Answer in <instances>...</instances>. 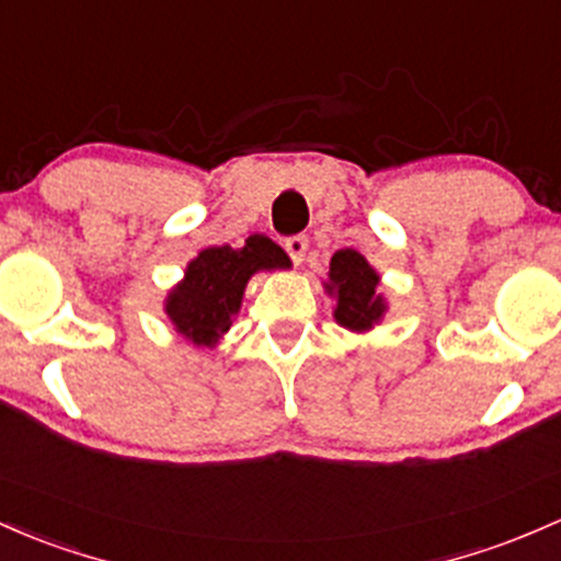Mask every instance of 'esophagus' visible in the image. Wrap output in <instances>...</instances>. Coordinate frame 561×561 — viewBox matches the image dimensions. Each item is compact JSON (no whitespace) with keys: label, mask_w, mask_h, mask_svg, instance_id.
I'll use <instances>...</instances> for the list:
<instances>
[{"label":"esophagus","mask_w":561,"mask_h":561,"mask_svg":"<svg viewBox=\"0 0 561 561\" xmlns=\"http://www.w3.org/2000/svg\"><path fill=\"white\" fill-rule=\"evenodd\" d=\"M307 245L310 243H307L305 234H294V238L286 240V251H288V256H291L294 264H302V259L307 254Z\"/></svg>","instance_id":"esophagus-1"}]
</instances>
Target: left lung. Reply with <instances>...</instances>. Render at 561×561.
<instances>
[{
    "label": "left lung",
    "instance_id": "8db88e82",
    "mask_svg": "<svg viewBox=\"0 0 561 561\" xmlns=\"http://www.w3.org/2000/svg\"><path fill=\"white\" fill-rule=\"evenodd\" d=\"M379 275L358 251L342 249L331 256L327 291L336 299L334 318L340 327L351 331H369L382 321L385 305L382 294H377Z\"/></svg>",
    "mask_w": 561,
    "mask_h": 561
}]
</instances>
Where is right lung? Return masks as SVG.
I'll list each match as a JSON object with an SVG mask.
<instances>
[{
    "instance_id": "right-lung-1",
    "label": "right lung",
    "mask_w": 561,
    "mask_h": 561,
    "mask_svg": "<svg viewBox=\"0 0 561 561\" xmlns=\"http://www.w3.org/2000/svg\"><path fill=\"white\" fill-rule=\"evenodd\" d=\"M286 267H291V259L264 234H251L240 249L210 245L186 264L184 280L168 294L165 312L192 345L214 347L232 327L251 275Z\"/></svg>"
}]
</instances>
